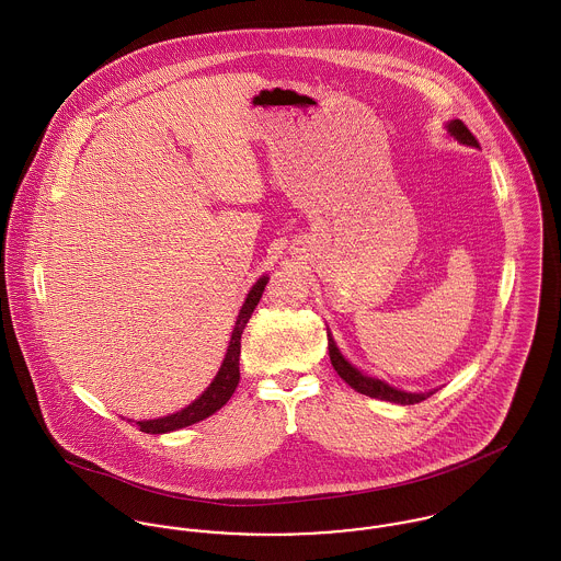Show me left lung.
<instances>
[{"label":"left lung","instance_id":"8db88e82","mask_svg":"<svg viewBox=\"0 0 561 561\" xmlns=\"http://www.w3.org/2000/svg\"><path fill=\"white\" fill-rule=\"evenodd\" d=\"M445 129H447V134H449L454 140H458L460 145L476 147V149L480 147L478 140H476V136L467 129V125H465L462 121H458V118H456V121H449V123L445 125ZM328 354H330V363H332L334 371H336L354 391H358V393H363V396H369V398H374V400L393 401V403H401V405H410V403H419V401L427 400L430 396L436 393V389L425 391V393L401 391V389L391 387V385L385 382V380H378V378H371V376L358 371V369L341 354V350L336 347V343H334V339H332L330 332H328Z\"/></svg>","mask_w":561,"mask_h":561}]
</instances>
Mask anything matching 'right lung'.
Returning <instances> with one entry per match:
<instances>
[{
	"label": "right lung",
	"mask_w": 561,
	"mask_h": 561,
	"mask_svg": "<svg viewBox=\"0 0 561 561\" xmlns=\"http://www.w3.org/2000/svg\"><path fill=\"white\" fill-rule=\"evenodd\" d=\"M267 276H261L248 291L243 305H241L240 316L236 320V328L231 332V341L225 354V360L216 374V378L211 380V385L192 401L190 405L181 408L179 412H172L168 416H160V419H149V421H136V425L140 427V432L147 434H168L181 427H187L192 423H198L207 416H211L214 412H218L227 401L231 400V396L236 393L238 385H240V347H241V332L245 328V323L250 320L254 307L259 305L263 289L267 285ZM131 421V419H129Z\"/></svg>",
	"instance_id": "1"
}]
</instances>
